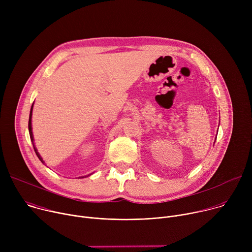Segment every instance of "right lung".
Returning <instances> with one entry per match:
<instances>
[{
	"instance_id": "add662e5",
	"label": "right lung",
	"mask_w": 252,
	"mask_h": 252,
	"mask_svg": "<svg viewBox=\"0 0 252 252\" xmlns=\"http://www.w3.org/2000/svg\"><path fill=\"white\" fill-rule=\"evenodd\" d=\"M32 106H33V102H32V107H31V112H30V118H29V132H30V137H31V140H32V146H33V150H34V153H35V155L38 156V158H39V159L45 164V161H44V159L42 158V157L40 156V154L38 153V150H37V148H35V146H34V143H33V135H32ZM90 175H92V174H88V175H85V176H81V177H79V178H84V177H88V176H90Z\"/></svg>"
}]
</instances>
